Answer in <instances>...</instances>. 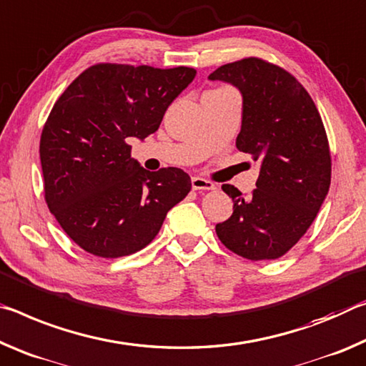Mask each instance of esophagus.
Segmentation results:
<instances>
[{"label": "esophagus", "mask_w": 366, "mask_h": 366, "mask_svg": "<svg viewBox=\"0 0 366 366\" xmlns=\"http://www.w3.org/2000/svg\"><path fill=\"white\" fill-rule=\"evenodd\" d=\"M191 187L196 191H201V189H206V191H211L215 189V184L212 182H209V179H204L201 177H193L191 178Z\"/></svg>", "instance_id": "34e87169"}]
</instances>
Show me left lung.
Segmentation results:
<instances>
[{
  "mask_svg": "<svg viewBox=\"0 0 366 366\" xmlns=\"http://www.w3.org/2000/svg\"><path fill=\"white\" fill-rule=\"evenodd\" d=\"M209 79L242 92L237 149L261 160L249 197L222 184L233 199V214L215 232L227 248L247 259H277L307 233L326 199L331 152L325 124L302 84L264 59L224 64Z\"/></svg>",
  "mask_w": 366,
  "mask_h": 366,
  "instance_id": "left-lung-1",
  "label": "left lung"
}]
</instances>
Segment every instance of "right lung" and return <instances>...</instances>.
<instances>
[{"label":"right lung","mask_w":366,"mask_h":366,"mask_svg":"<svg viewBox=\"0 0 366 366\" xmlns=\"http://www.w3.org/2000/svg\"><path fill=\"white\" fill-rule=\"evenodd\" d=\"M194 76L187 66L100 63L55 102L40 137L45 201L84 251L99 257L136 253L189 193L188 173L142 169L131 159L128 139L155 133Z\"/></svg>","instance_id":"right-lung-1"}]
</instances>
